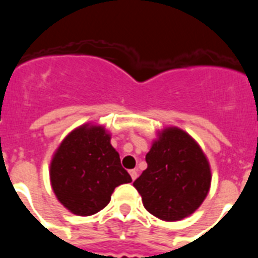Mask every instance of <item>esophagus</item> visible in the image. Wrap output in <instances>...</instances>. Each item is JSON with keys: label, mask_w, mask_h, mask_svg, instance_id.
<instances>
[{"label": "esophagus", "mask_w": 258, "mask_h": 258, "mask_svg": "<svg viewBox=\"0 0 258 258\" xmlns=\"http://www.w3.org/2000/svg\"><path fill=\"white\" fill-rule=\"evenodd\" d=\"M129 173H131V177H132V179H136L137 177H138V170L137 169H132V170H129Z\"/></svg>", "instance_id": "esophagus-1"}]
</instances>
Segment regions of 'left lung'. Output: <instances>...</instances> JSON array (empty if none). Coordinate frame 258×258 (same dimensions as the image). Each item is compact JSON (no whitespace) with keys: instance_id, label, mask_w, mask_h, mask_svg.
<instances>
[{"instance_id":"1","label":"left lung","mask_w":258,"mask_h":258,"mask_svg":"<svg viewBox=\"0 0 258 258\" xmlns=\"http://www.w3.org/2000/svg\"><path fill=\"white\" fill-rule=\"evenodd\" d=\"M147 169L133 186L155 217L178 221L197 211L211 186V169L195 141L178 127H168L146 155Z\"/></svg>"}]
</instances>
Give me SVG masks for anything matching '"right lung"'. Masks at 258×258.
Wrapping results in <instances>:
<instances>
[{
  "label": "right lung",
  "instance_id": "right-lung-1",
  "mask_svg": "<svg viewBox=\"0 0 258 258\" xmlns=\"http://www.w3.org/2000/svg\"><path fill=\"white\" fill-rule=\"evenodd\" d=\"M109 140L104 127L83 125L66 137L52 157V190L77 216L95 214L108 204L117 186L132 182Z\"/></svg>",
  "mask_w": 258,
  "mask_h": 258
}]
</instances>
